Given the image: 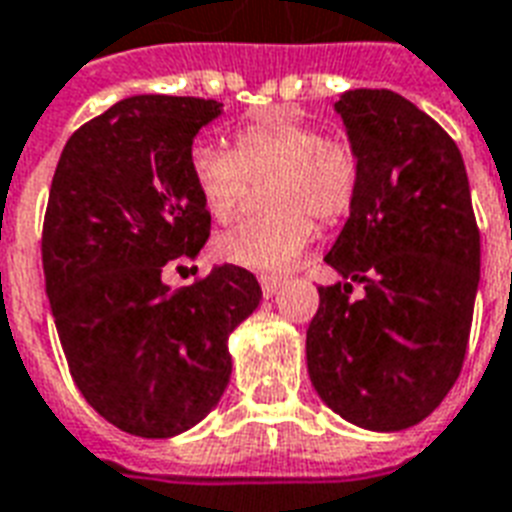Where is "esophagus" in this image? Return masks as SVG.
Segmentation results:
<instances>
[{"instance_id": "1", "label": "esophagus", "mask_w": 512, "mask_h": 512, "mask_svg": "<svg viewBox=\"0 0 512 512\" xmlns=\"http://www.w3.org/2000/svg\"><path fill=\"white\" fill-rule=\"evenodd\" d=\"M260 287H263L265 298H273L276 292L282 290L284 282L282 279H276V276H263V279H260Z\"/></svg>"}]
</instances>
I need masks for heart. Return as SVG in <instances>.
<instances>
[{
    "label": "heart",
    "instance_id": "heart-1",
    "mask_svg": "<svg viewBox=\"0 0 512 512\" xmlns=\"http://www.w3.org/2000/svg\"><path fill=\"white\" fill-rule=\"evenodd\" d=\"M236 150L198 144L190 155L195 190L214 220L239 212L252 179L268 182L276 212L239 222L214 241L220 260L257 273H282L314 239V220L338 222L360 190V163L349 144L322 139L319 128L292 112L271 109L236 128Z\"/></svg>",
    "mask_w": 512,
    "mask_h": 512
}]
</instances>
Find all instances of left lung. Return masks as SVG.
Masks as SVG:
<instances>
[{
    "instance_id": "left-lung-1",
    "label": "left lung",
    "mask_w": 512,
    "mask_h": 512,
    "mask_svg": "<svg viewBox=\"0 0 512 512\" xmlns=\"http://www.w3.org/2000/svg\"><path fill=\"white\" fill-rule=\"evenodd\" d=\"M360 190L325 263L351 284L319 287L306 333L308 378L327 408L370 432L427 419L462 370L481 233L462 152L395 91L357 88L335 101Z\"/></svg>"
}]
</instances>
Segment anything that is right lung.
<instances>
[{
    "mask_svg": "<svg viewBox=\"0 0 512 512\" xmlns=\"http://www.w3.org/2000/svg\"><path fill=\"white\" fill-rule=\"evenodd\" d=\"M222 104L142 93L69 136L50 185L42 268L69 373L93 411L139 438H174L228 389V338L260 306L247 268L214 265L171 290L163 268L204 249L193 139Z\"/></svg>",
    "mask_w": 512,
    "mask_h": 512,
    "instance_id": "obj_1",
    "label": "right lung"
}]
</instances>
